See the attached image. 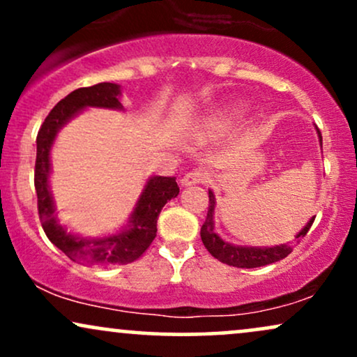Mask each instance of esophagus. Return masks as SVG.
Here are the masks:
<instances>
[{"instance_id": "obj_1", "label": "esophagus", "mask_w": 357, "mask_h": 357, "mask_svg": "<svg viewBox=\"0 0 357 357\" xmlns=\"http://www.w3.org/2000/svg\"><path fill=\"white\" fill-rule=\"evenodd\" d=\"M210 179V173H206L204 169H192L190 173L183 176L181 183L184 186H191V184H204Z\"/></svg>"}]
</instances>
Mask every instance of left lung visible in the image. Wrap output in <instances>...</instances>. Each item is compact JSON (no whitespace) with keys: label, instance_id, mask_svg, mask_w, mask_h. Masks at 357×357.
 Segmentation results:
<instances>
[{"label":"left lung","instance_id":"1","mask_svg":"<svg viewBox=\"0 0 357 357\" xmlns=\"http://www.w3.org/2000/svg\"><path fill=\"white\" fill-rule=\"evenodd\" d=\"M321 134V132H319ZM321 144H322V136H321ZM208 198H210V204H208V215L202 227V240L203 245L206 247L208 252L213 257L218 258L223 264L230 265V267H238V268H257L264 267V265L275 264V261L285 258L289 253H292V250L296 245L301 243V240L307 235V231L312 227L314 220L312 218L309 223L305 225V228L296 236V240L292 243H284V245H275V247L270 248H253V247H235V245L227 243L216 235L215 227H213V213H215V195L213 191L208 192Z\"/></svg>","mask_w":357,"mask_h":357}]
</instances>
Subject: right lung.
<instances>
[{"mask_svg":"<svg viewBox=\"0 0 357 357\" xmlns=\"http://www.w3.org/2000/svg\"><path fill=\"white\" fill-rule=\"evenodd\" d=\"M119 85L104 84L73 90L65 99L50 110L36 136V161H35V190L38 198V216L42 221L45 235L55 247L73 261L96 267H112V265L132 264L151 247L158 231V216L162 206L179 195L174 176H155L147 181L132 213V227L129 230L109 236L104 240H82L68 235L56 225L53 210L48 174H50V147L56 132L68 119L75 116L84 107L121 109L119 102Z\"/></svg>","mask_w":357,"mask_h":357,"instance_id":"add662e5","label":"right lung"}]
</instances>
